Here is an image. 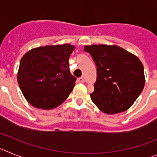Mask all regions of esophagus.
Returning a JSON list of instances; mask_svg holds the SVG:
<instances>
[{"label":"esophagus","mask_w":157,"mask_h":157,"mask_svg":"<svg viewBox=\"0 0 157 157\" xmlns=\"http://www.w3.org/2000/svg\"><path fill=\"white\" fill-rule=\"evenodd\" d=\"M78 80H79V82H80V83H84V77H80V78L78 79Z\"/></svg>","instance_id":"esophagus-1"}]
</instances>
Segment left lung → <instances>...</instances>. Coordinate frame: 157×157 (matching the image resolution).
Segmentation results:
<instances>
[{
  "label": "left lung",
  "mask_w": 157,
  "mask_h": 157,
  "mask_svg": "<svg viewBox=\"0 0 157 157\" xmlns=\"http://www.w3.org/2000/svg\"><path fill=\"white\" fill-rule=\"evenodd\" d=\"M84 50L91 55L97 67L94 90L91 94L93 102L106 114L128 109L145 85L142 62L117 45H87Z\"/></svg>",
  "instance_id": "1"
}]
</instances>
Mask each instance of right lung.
<instances>
[{
	"label": "right lung",
	"instance_id": "1",
	"mask_svg": "<svg viewBox=\"0 0 157 157\" xmlns=\"http://www.w3.org/2000/svg\"><path fill=\"white\" fill-rule=\"evenodd\" d=\"M75 47L65 44L36 48L24 55L17 80L28 102L38 109H52L68 98L77 80L69 68Z\"/></svg>",
	"mask_w": 157,
	"mask_h": 157
}]
</instances>
